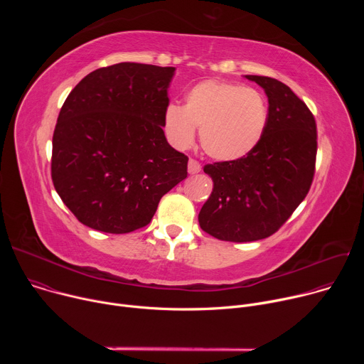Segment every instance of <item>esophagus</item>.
<instances>
[{"mask_svg": "<svg viewBox=\"0 0 364 364\" xmlns=\"http://www.w3.org/2000/svg\"><path fill=\"white\" fill-rule=\"evenodd\" d=\"M200 170H201L200 163L197 160H194V159H190L188 160V173L190 174H197V173H200Z\"/></svg>", "mask_w": 364, "mask_h": 364, "instance_id": "34e87169", "label": "esophagus"}]
</instances>
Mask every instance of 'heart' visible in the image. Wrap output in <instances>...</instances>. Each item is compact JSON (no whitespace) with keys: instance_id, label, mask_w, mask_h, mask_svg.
I'll return each mask as SVG.
<instances>
[{"instance_id":"obj_1","label":"heart","mask_w":364,"mask_h":364,"mask_svg":"<svg viewBox=\"0 0 364 364\" xmlns=\"http://www.w3.org/2000/svg\"><path fill=\"white\" fill-rule=\"evenodd\" d=\"M268 125V105L262 93L252 87L207 79L188 89L184 105H170L164 128L170 141L187 148L200 129L207 155L220 161L245 157L261 142Z\"/></svg>"}]
</instances>
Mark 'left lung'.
Returning <instances> with one entry per match:
<instances>
[{"instance_id": "1", "label": "left lung", "mask_w": 364, "mask_h": 364, "mask_svg": "<svg viewBox=\"0 0 364 364\" xmlns=\"http://www.w3.org/2000/svg\"><path fill=\"white\" fill-rule=\"evenodd\" d=\"M265 89L268 125L253 151L237 160L205 164L213 191L198 213L200 228L226 242L274 235L305 198L314 180L316 118L285 83L247 75Z\"/></svg>"}]
</instances>
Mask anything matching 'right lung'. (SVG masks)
I'll return each instance as SVG.
<instances>
[{"instance_id": "add662e5", "label": "right lung", "mask_w": 364, "mask_h": 364, "mask_svg": "<svg viewBox=\"0 0 364 364\" xmlns=\"http://www.w3.org/2000/svg\"><path fill=\"white\" fill-rule=\"evenodd\" d=\"M174 70L131 62L100 68L66 97L53 134L51 180L85 226L114 235L141 229L187 177L188 157L163 131Z\"/></svg>"}]
</instances>
